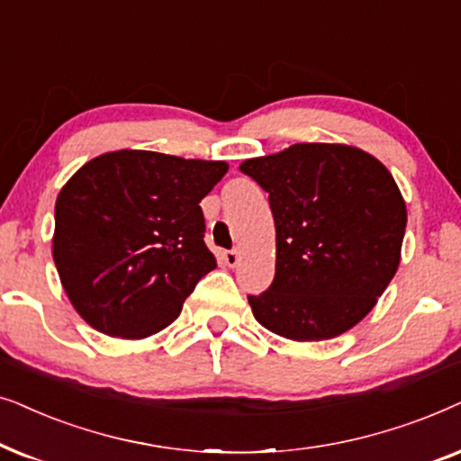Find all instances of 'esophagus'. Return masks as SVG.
Masks as SVG:
<instances>
[{
    "instance_id": "34e87169",
    "label": "esophagus",
    "mask_w": 461,
    "mask_h": 461,
    "mask_svg": "<svg viewBox=\"0 0 461 461\" xmlns=\"http://www.w3.org/2000/svg\"><path fill=\"white\" fill-rule=\"evenodd\" d=\"M223 261H225V266L236 267L238 263H240V253H238L236 249H234V250H225V253H223Z\"/></svg>"
}]
</instances>
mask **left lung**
<instances>
[{
	"mask_svg": "<svg viewBox=\"0 0 461 461\" xmlns=\"http://www.w3.org/2000/svg\"><path fill=\"white\" fill-rule=\"evenodd\" d=\"M269 194L276 276L249 303L293 341L346 333L375 308L401 263L407 206L390 170L358 147L297 143L244 159Z\"/></svg>",
	"mask_w": 461,
	"mask_h": 461,
	"instance_id": "obj_1",
	"label": "left lung"
}]
</instances>
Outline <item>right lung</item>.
<instances>
[{
  "mask_svg": "<svg viewBox=\"0 0 461 461\" xmlns=\"http://www.w3.org/2000/svg\"><path fill=\"white\" fill-rule=\"evenodd\" d=\"M225 162L120 149L86 162L54 206L52 257L79 316L101 333L143 339L181 314L217 267L200 200Z\"/></svg>",
  "mask_w": 461,
  "mask_h": 461,
  "instance_id": "right-lung-1",
  "label": "right lung"
}]
</instances>
